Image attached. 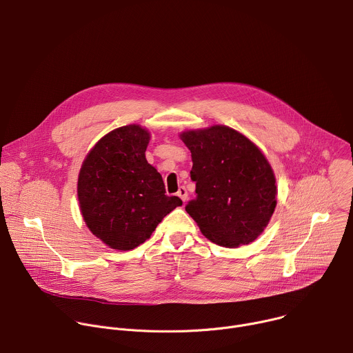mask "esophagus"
<instances>
[{
	"instance_id": "34e87169",
	"label": "esophagus",
	"mask_w": 353,
	"mask_h": 353,
	"mask_svg": "<svg viewBox=\"0 0 353 353\" xmlns=\"http://www.w3.org/2000/svg\"><path fill=\"white\" fill-rule=\"evenodd\" d=\"M177 195L183 199V203H185V199H187V196H188L185 187H180V188H179V191H177Z\"/></svg>"
}]
</instances>
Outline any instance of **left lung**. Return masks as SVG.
Returning <instances> with one entry per match:
<instances>
[{"label":"left lung","mask_w":353,"mask_h":353,"mask_svg":"<svg viewBox=\"0 0 353 353\" xmlns=\"http://www.w3.org/2000/svg\"><path fill=\"white\" fill-rule=\"evenodd\" d=\"M195 199L185 207L201 233L234 248L254 241L276 207V180L261 149L228 125L185 130Z\"/></svg>","instance_id":"8db88e82"}]
</instances>
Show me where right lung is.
I'll list each match as a JSON object with an SVG mask.
<instances>
[{
	"instance_id": "1",
	"label": "right lung",
	"mask_w": 353,
	"mask_h": 353,
	"mask_svg": "<svg viewBox=\"0 0 353 353\" xmlns=\"http://www.w3.org/2000/svg\"><path fill=\"white\" fill-rule=\"evenodd\" d=\"M150 132L119 127L100 138L82 162L78 201L88 229L113 250H132L148 240L183 201L165 192L161 173L145 150Z\"/></svg>"
}]
</instances>
